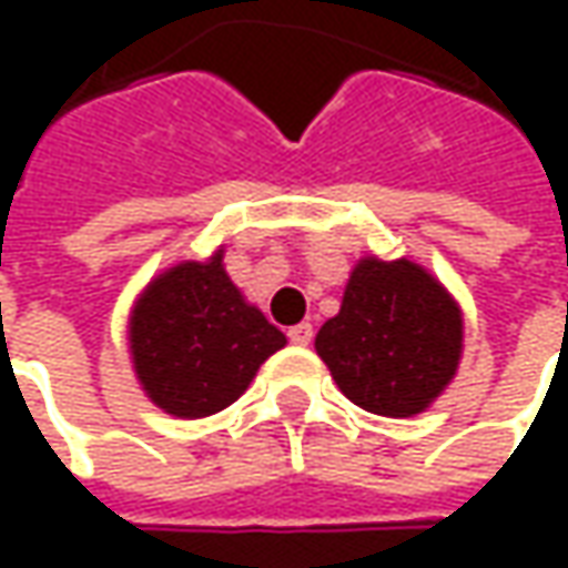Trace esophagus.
I'll return each mask as SVG.
<instances>
[{
    "label": "esophagus",
    "mask_w": 568,
    "mask_h": 568,
    "mask_svg": "<svg viewBox=\"0 0 568 568\" xmlns=\"http://www.w3.org/2000/svg\"><path fill=\"white\" fill-rule=\"evenodd\" d=\"M287 335H291V341H294V344H300V347H303V344H310V341H313V325H310V322H300V325H294Z\"/></svg>",
    "instance_id": "1"
}]
</instances>
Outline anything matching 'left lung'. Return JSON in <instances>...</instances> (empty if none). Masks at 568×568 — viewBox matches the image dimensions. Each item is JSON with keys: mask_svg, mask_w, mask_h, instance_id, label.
<instances>
[{"mask_svg": "<svg viewBox=\"0 0 568 568\" xmlns=\"http://www.w3.org/2000/svg\"><path fill=\"white\" fill-rule=\"evenodd\" d=\"M465 316L446 284L410 258L363 255L316 354L351 402L379 417L424 414L455 379Z\"/></svg>", "mask_w": 568, "mask_h": 568, "instance_id": "left-lung-1", "label": "left lung"}]
</instances>
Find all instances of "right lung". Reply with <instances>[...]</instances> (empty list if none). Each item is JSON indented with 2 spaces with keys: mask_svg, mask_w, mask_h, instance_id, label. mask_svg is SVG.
I'll list each match as a JSON object with an SVG mask.
<instances>
[{
  "mask_svg": "<svg viewBox=\"0 0 568 568\" xmlns=\"http://www.w3.org/2000/svg\"><path fill=\"white\" fill-rule=\"evenodd\" d=\"M284 344V332L230 281L224 246L151 277L129 313L135 379L151 404L180 420L230 407Z\"/></svg>",
  "mask_w": 568,
  "mask_h": 568,
  "instance_id": "add662e5",
  "label": "right lung"
}]
</instances>
